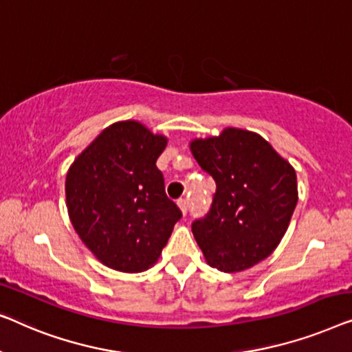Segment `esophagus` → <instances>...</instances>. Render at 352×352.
Listing matches in <instances>:
<instances>
[{"label": "esophagus", "instance_id": "1", "mask_svg": "<svg viewBox=\"0 0 352 352\" xmlns=\"http://www.w3.org/2000/svg\"><path fill=\"white\" fill-rule=\"evenodd\" d=\"M177 206H178V209L182 210V214L186 215V212H188V201L186 199H178Z\"/></svg>", "mask_w": 352, "mask_h": 352}]
</instances>
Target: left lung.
I'll return each mask as SVG.
<instances>
[{"label":"left lung","mask_w":352,"mask_h":352,"mask_svg":"<svg viewBox=\"0 0 352 352\" xmlns=\"http://www.w3.org/2000/svg\"><path fill=\"white\" fill-rule=\"evenodd\" d=\"M190 150L217 191L191 231L207 265L237 273L273 254L298 201L295 169L258 133L226 127L195 138Z\"/></svg>","instance_id":"1"}]
</instances>
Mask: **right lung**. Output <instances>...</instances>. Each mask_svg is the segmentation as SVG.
Wrapping results in <instances>:
<instances>
[{
    "instance_id": "obj_1",
    "label": "right lung",
    "mask_w": 352,
    "mask_h": 352,
    "mask_svg": "<svg viewBox=\"0 0 352 352\" xmlns=\"http://www.w3.org/2000/svg\"><path fill=\"white\" fill-rule=\"evenodd\" d=\"M167 137L138 121L98 133L67 172L65 196L79 239L108 268L142 273L160 258L182 212L156 167Z\"/></svg>"
}]
</instances>
